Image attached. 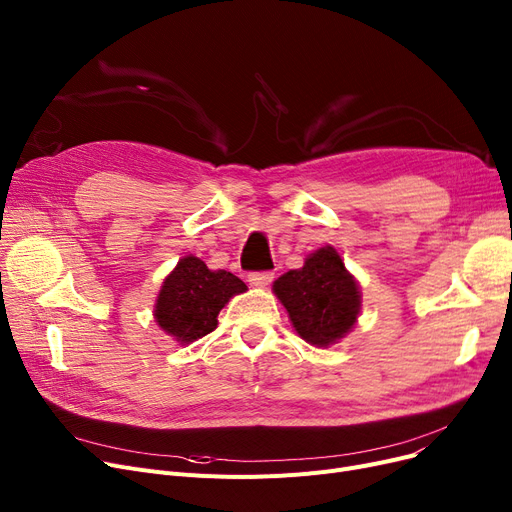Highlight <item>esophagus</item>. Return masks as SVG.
I'll use <instances>...</instances> for the list:
<instances>
[{"instance_id":"obj_1","label":"esophagus","mask_w":512,"mask_h":512,"mask_svg":"<svg viewBox=\"0 0 512 512\" xmlns=\"http://www.w3.org/2000/svg\"><path fill=\"white\" fill-rule=\"evenodd\" d=\"M272 280H274V274H272V272H255V274L249 276L251 286H257V288H265Z\"/></svg>"}]
</instances>
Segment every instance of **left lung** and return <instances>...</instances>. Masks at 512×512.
<instances>
[{"mask_svg": "<svg viewBox=\"0 0 512 512\" xmlns=\"http://www.w3.org/2000/svg\"><path fill=\"white\" fill-rule=\"evenodd\" d=\"M272 290L294 332L317 348H328L353 332L361 313L359 282L332 245L309 253L303 267L282 274Z\"/></svg>", "mask_w": 512, "mask_h": 512, "instance_id": "left-lung-1", "label": "left lung"}]
</instances>
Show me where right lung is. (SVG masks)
Returning <instances> with one entry per match:
<instances>
[{
  "mask_svg": "<svg viewBox=\"0 0 512 512\" xmlns=\"http://www.w3.org/2000/svg\"><path fill=\"white\" fill-rule=\"evenodd\" d=\"M247 284L226 270H209L195 255H184L164 278L155 299V324L178 344H191L218 328V313Z\"/></svg>",
  "mask_w": 512,
  "mask_h": 512,
  "instance_id": "obj_1",
  "label": "right lung"
}]
</instances>
